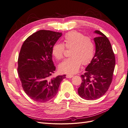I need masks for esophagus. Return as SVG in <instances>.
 Segmentation results:
<instances>
[{
  "instance_id": "1",
  "label": "esophagus",
  "mask_w": 128,
  "mask_h": 128,
  "mask_svg": "<svg viewBox=\"0 0 128 128\" xmlns=\"http://www.w3.org/2000/svg\"><path fill=\"white\" fill-rule=\"evenodd\" d=\"M73 77V75H70V74H68L66 75V77L67 78H72Z\"/></svg>"
}]
</instances>
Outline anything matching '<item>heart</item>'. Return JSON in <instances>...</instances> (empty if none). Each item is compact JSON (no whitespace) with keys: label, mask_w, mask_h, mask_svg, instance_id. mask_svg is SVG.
I'll use <instances>...</instances> for the list:
<instances>
[{"label":"heart","mask_w":128,"mask_h":128,"mask_svg":"<svg viewBox=\"0 0 128 128\" xmlns=\"http://www.w3.org/2000/svg\"><path fill=\"white\" fill-rule=\"evenodd\" d=\"M65 47L70 49V56L59 65L60 71L66 73L73 74L78 70L81 64L87 65L94 58L95 44L90 37L82 33L72 31L68 32L63 38V43H56L52 48L53 56L58 60L64 58Z\"/></svg>","instance_id":"b5f03b06"}]
</instances>
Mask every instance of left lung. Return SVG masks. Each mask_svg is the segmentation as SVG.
Returning a JSON list of instances; mask_svg holds the SVG:
<instances>
[{
  "mask_svg": "<svg viewBox=\"0 0 128 128\" xmlns=\"http://www.w3.org/2000/svg\"><path fill=\"white\" fill-rule=\"evenodd\" d=\"M94 40L96 44V52L94 58L86 68V72L80 76L82 82L78 89V93L83 99L96 100L107 92L112 82L115 67V56L111 43L100 31Z\"/></svg>",
  "mask_w": 128,
  "mask_h": 128,
  "instance_id": "8db88e82",
  "label": "left lung"
}]
</instances>
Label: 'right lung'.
I'll return each instance as SVG.
<instances>
[{
	"instance_id": "right-lung-1",
	"label": "right lung",
	"mask_w": 128,
	"mask_h": 128,
	"mask_svg": "<svg viewBox=\"0 0 128 128\" xmlns=\"http://www.w3.org/2000/svg\"><path fill=\"white\" fill-rule=\"evenodd\" d=\"M62 33L42 30L24 42L18 60V73L24 92L31 99L44 102L58 93L66 75L50 78L56 68L52 60V48Z\"/></svg>"
}]
</instances>
